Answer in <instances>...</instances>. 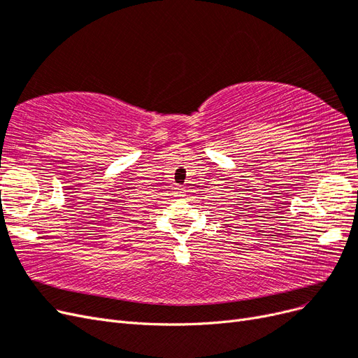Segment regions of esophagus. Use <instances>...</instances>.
<instances>
[{"label": "esophagus", "mask_w": 358, "mask_h": 358, "mask_svg": "<svg viewBox=\"0 0 358 358\" xmlns=\"http://www.w3.org/2000/svg\"><path fill=\"white\" fill-rule=\"evenodd\" d=\"M176 189H178V191H176V194H178V196H179V197H183V196H185V188H182V187H178Z\"/></svg>", "instance_id": "1"}]
</instances>
